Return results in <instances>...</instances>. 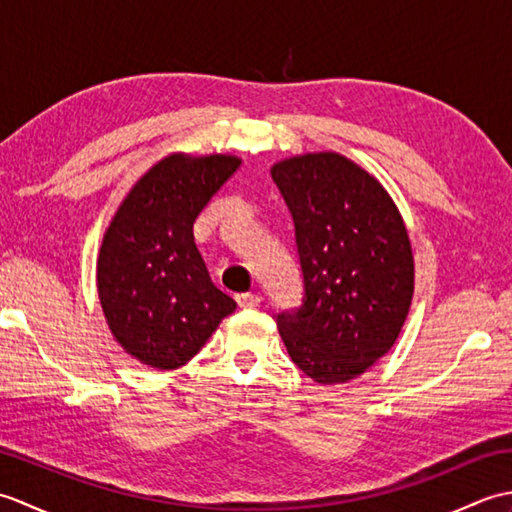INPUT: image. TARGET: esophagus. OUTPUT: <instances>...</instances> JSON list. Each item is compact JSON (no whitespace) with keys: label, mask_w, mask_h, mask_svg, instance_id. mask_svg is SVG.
Here are the masks:
<instances>
[{"label":"esophagus","mask_w":512,"mask_h":512,"mask_svg":"<svg viewBox=\"0 0 512 512\" xmlns=\"http://www.w3.org/2000/svg\"><path fill=\"white\" fill-rule=\"evenodd\" d=\"M237 303L239 308H257L262 303V295H253V292H242L237 295Z\"/></svg>","instance_id":"obj_1"}]
</instances>
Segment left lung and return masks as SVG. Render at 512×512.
<instances>
[{
  "label": "left lung",
  "mask_w": 512,
  "mask_h": 512,
  "mask_svg": "<svg viewBox=\"0 0 512 512\" xmlns=\"http://www.w3.org/2000/svg\"><path fill=\"white\" fill-rule=\"evenodd\" d=\"M295 222L303 299L277 314L292 361L314 383H347L389 352L413 297V255L389 193L334 151L270 169Z\"/></svg>",
  "instance_id": "1"
}]
</instances>
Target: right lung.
<instances>
[{
  "label": "right lung",
  "mask_w": 512,
  "mask_h": 512,
  "mask_svg": "<svg viewBox=\"0 0 512 512\" xmlns=\"http://www.w3.org/2000/svg\"><path fill=\"white\" fill-rule=\"evenodd\" d=\"M239 165L224 154L162 158L105 231L99 299L114 339L143 365L176 369L191 361L237 308L211 281L193 224Z\"/></svg>",
  "instance_id": "right-lung-1"
}]
</instances>
